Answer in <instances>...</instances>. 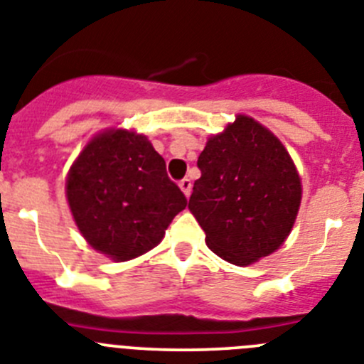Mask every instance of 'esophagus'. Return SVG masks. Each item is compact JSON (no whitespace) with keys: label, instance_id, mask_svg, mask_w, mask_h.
Here are the masks:
<instances>
[{"label":"esophagus","instance_id":"esophagus-1","mask_svg":"<svg viewBox=\"0 0 364 364\" xmlns=\"http://www.w3.org/2000/svg\"><path fill=\"white\" fill-rule=\"evenodd\" d=\"M179 188L185 192V196H191V192H192V181H191V179L183 178L181 181H179Z\"/></svg>","mask_w":364,"mask_h":364}]
</instances>
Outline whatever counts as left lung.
<instances>
[{"label": "left lung", "mask_w": 364, "mask_h": 364, "mask_svg": "<svg viewBox=\"0 0 364 364\" xmlns=\"http://www.w3.org/2000/svg\"><path fill=\"white\" fill-rule=\"evenodd\" d=\"M201 178L188 208L218 257L249 265L277 251L291 232L302 198L284 144L251 117L238 115L198 157Z\"/></svg>", "instance_id": "8db88e82"}]
</instances>
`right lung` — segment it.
<instances>
[{
  "instance_id": "right-lung-1",
  "label": "right lung",
  "mask_w": 364,
  "mask_h": 364,
  "mask_svg": "<svg viewBox=\"0 0 364 364\" xmlns=\"http://www.w3.org/2000/svg\"><path fill=\"white\" fill-rule=\"evenodd\" d=\"M65 194L82 236L115 262L156 247L186 207L163 157L144 135L128 129L91 139L69 170Z\"/></svg>"
}]
</instances>
